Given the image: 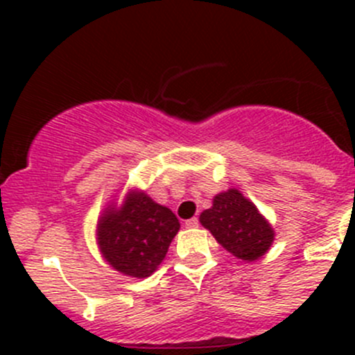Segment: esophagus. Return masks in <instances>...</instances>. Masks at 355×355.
<instances>
[{"mask_svg":"<svg viewBox=\"0 0 355 355\" xmlns=\"http://www.w3.org/2000/svg\"><path fill=\"white\" fill-rule=\"evenodd\" d=\"M198 227H199L198 218H191V220L185 221V228H198Z\"/></svg>","mask_w":355,"mask_h":355,"instance_id":"esophagus-1","label":"esophagus"}]
</instances>
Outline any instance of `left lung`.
Instances as JSON below:
<instances>
[{"label": "left lung", "instance_id": "1", "mask_svg": "<svg viewBox=\"0 0 355 355\" xmlns=\"http://www.w3.org/2000/svg\"><path fill=\"white\" fill-rule=\"evenodd\" d=\"M199 221L223 249L247 263L263 257L275 241L270 221L237 189L214 196L213 206L200 213Z\"/></svg>", "mask_w": 355, "mask_h": 355}]
</instances>
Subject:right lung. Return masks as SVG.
<instances>
[{
    "mask_svg": "<svg viewBox=\"0 0 355 355\" xmlns=\"http://www.w3.org/2000/svg\"><path fill=\"white\" fill-rule=\"evenodd\" d=\"M178 230L180 223L170 207L157 204L144 191L128 189L120 206L108 204L98 218L96 242L114 271L148 278L163 263Z\"/></svg>",
    "mask_w": 355,
    "mask_h": 355,
    "instance_id": "right-lung-1",
    "label": "right lung"
}]
</instances>
